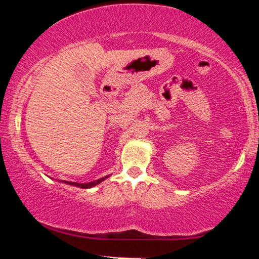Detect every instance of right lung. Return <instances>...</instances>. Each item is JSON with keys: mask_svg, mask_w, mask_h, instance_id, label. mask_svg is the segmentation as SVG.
<instances>
[{"mask_svg": "<svg viewBox=\"0 0 259 259\" xmlns=\"http://www.w3.org/2000/svg\"><path fill=\"white\" fill-rule=\"evenodd\" d=\"M106 178H108V177H105V178H101V179H99V180H95V181H91V183H88V184H79V183H70V181H64V183H67V184H69V185H74V186H78V187H80V189H90V187H94V186H96V185H99L100 183H102L103 180L106 179Z\"/></svg>", "mask_w": 259, "mask_h": 259, "instance_id": "obj_1", "label": "right lung"}]
</instances>
